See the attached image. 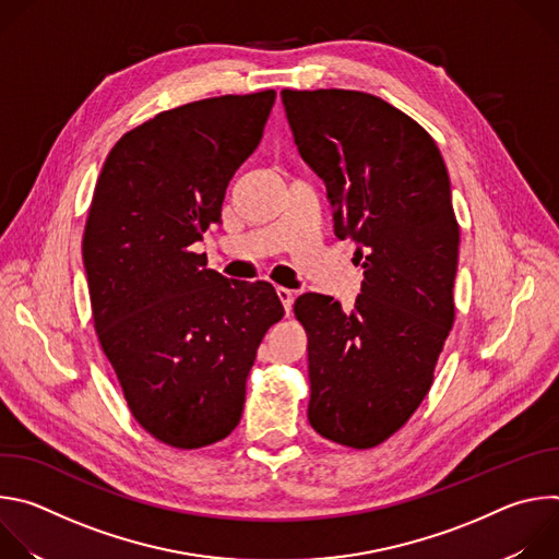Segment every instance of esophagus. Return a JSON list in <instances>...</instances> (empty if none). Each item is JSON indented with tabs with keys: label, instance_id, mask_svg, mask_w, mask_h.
Returning <instances> with one entry per match:
<instances>
[{
	"label": "esophagus",
	"instance_id": "obj_1",
	"mask_svg": "<svg viewBox=\"0 0 559 559\" xmlns=\"http://www.w3.org/2000/svg\"><path fill=\"white\" fill-rule=\"evenodd\" d=\"M276 294H278V298H281V302H283L285 313H289L292 307H294V292L287 289V287H276Z\"/></svg>",
	"mask_w": 559,
	"mask_h": 559
}]
</instances>
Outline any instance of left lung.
<instances>
[{
	"label": "left lung",
	"mask_w": 559,
	"mask_h": 559,
	"mask_svg": "<svg viewBox=\"0 0 559 559\" xmlns=\"http://www.w3.org/2000/svg\"><path fill=\"white\" fill-rule=\"evenodd\" d=\"M302 162L325 181L334 231L356 243L362 287L345 311L302 294L316 433L371 449L420 407L453 328L460 227L442 154L412 117L358 91H283Z\"/></svg>",
	"instance_id": "1"
}]
</instances>
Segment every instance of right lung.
Instances as JSON below:
<instances>
[{"label":"right lung","instance_id":"right-lung-1","mask_svg":"<svg viewBox=\"0 0 559 559\" xmlns=\"http://www.w3.org/2000/svg\"><path fill=\"white\" fill-rule=\"evenodd\" d=\"M274 99L263 91L158 112L115 143L93 194L82 252L95 330L134 420L177 449L234 431L257 349L285 313L270 283L227 281L192 252L221 221Z\"/></svg>","mask_w":559,"mask_h":559}]
</instances>
